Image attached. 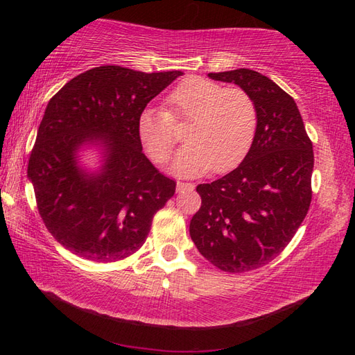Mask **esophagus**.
<instances>
[{
    "instance_id": "34e87169",
    "label": "esophagus",
    "mask_w": 355,
    "mask_h": 355,
    "mask_svg": "<svg viewBox=\"0 0 355 355\" xmlns=\"http://www.w3.org/2000/svg\"><path fill=\"white\" fill-rule=\"evenodd\" d=\"M193 184L192 183H186V182H178L177 183V191L178 192H184V191H192Z\"/></svg>"
}]
</instances>
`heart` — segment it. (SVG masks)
<instances>
[{"instance_id": "obj_1", "label": "heart", "mask_w": 355, "mask_h": 355, "mask_svg": "<svg viewBox=\"0 0 355 355\" xmlns=\"http://www.w3.org/2000/svg\"><path fill=\"white\" fill-rule=\"evenodd\" d=\"M168 110L146 108L139 117L137 130L143 148L157 163H166L177 145L175 123L189 122L173 171L180 175H197L209 169L225 172L250 150L258 110L253 97L241 87L192 76L169 93Z\"/></svg>"}]
</instances>
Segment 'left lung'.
<instances>
[{
    "label": "left lung",
    "instance_id": "obj_1",
    "mask_svg": "<svg viewBox=\"0 0 355 355\" xmlns=\"http://www.w3.org/2000/svg\"><path fill=\"white\" fill-rule=\"evenodd\" d=\"M253 97L258 130L236 169L198 184L201 207L191 238L205 258L227 273L263 267L296 235L311 205L313 141L293 97L263 74L239 69L209 73Z\"/></svg>",
    "mask_w": 355,
    "mask_h": 355
}]
</instances>
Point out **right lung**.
Wrapping results in <instances>:
<instances>
[{
    "label": "right lung",
    "instance_id": "right-lung-1",
    "mask_svg": "<svg viewBox=\"0 0 355 355\" xmlns=\"http://www.w3.org/2000/svg\"><path fill=\"white\" fill-rule=\"evenodd\" d=\"M182 71L143 73L102 65L80 73L51 97L28 158L42 223L67 250L116 262L145 244L157 210L177 183L143 154L139 117ZM102 139L107 160L97 176L76 166L82 142Z\"/></svg>",
    "mask_w": 355,
    "mask_h": 355
}]
</instances>
